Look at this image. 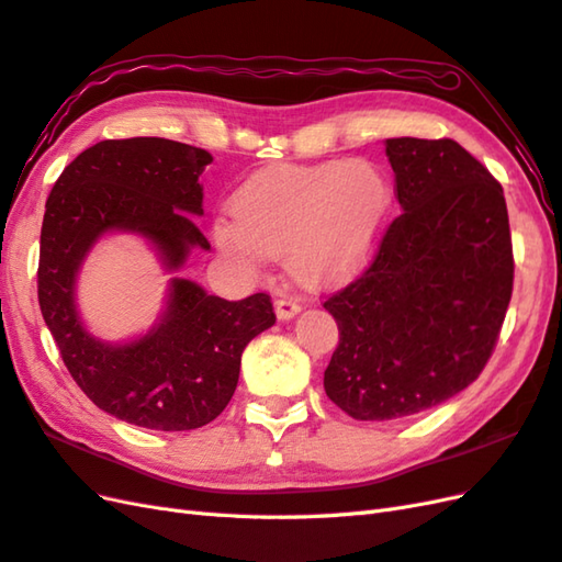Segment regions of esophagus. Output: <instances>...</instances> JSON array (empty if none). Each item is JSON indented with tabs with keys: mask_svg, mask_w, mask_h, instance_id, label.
<instances>
[{
	"mask_svg": "<svg viewBox=\"0 0 562 562\" xmlns=\"http://www.w3.org/2000/svg\"><path fill=\"white\" fill-rule=\"evenodd\" d=\"M299 311H301V301L294 296H282L276 301V313L280 321H292Z\"/></svg>",
	"mask_w": 562,
	"mask_h": 562,
	"instance_id": "esophagus-1",
	"label": "esophagus"
}]
</instances>
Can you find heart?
Instances as JSON below:
<instances>
[{
  "mask_svg": "<svg viewBox=\"0 0 562 562\" xmlns=\"http://www.w3.org/2000/svg\"><path fill=\"white\" fill-rule=\"evenodd\" d=\"M390 206V182L368 161L270 168L237 192L235 223L215 237L229 256L290 254L301 280L329 282L363 263Z\"/></svg>",
  "mask_w": 562,
  "mask_h": 562,
  "instance_id": "1",
  "label": "heart"
}]
</instances>
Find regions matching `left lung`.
Returning a JSON list of instances; mask_svg holds the SVG:
<instances>
[{
  "label": "left lung",
  "instance_id": "1",
  "mask_svg": "<svg viewBox=\"0 0 562 562\" xmlns=\"http://www.w3.org/2000/svg\"><path fill=\"white\" fill-rule=\"evenodd\" d=\"M401 215L361 276L325 299L339 344L325 394L356 420H396L463 392L492 358L513 294L501 182L458 142L386 139Z\"/></svg>",
  "mask_w": 562,
  "mask_h": 562
}]
</instances>
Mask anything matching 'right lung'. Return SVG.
Masks as SVG:
<instances>
[{
  "label": "right lung",
  "instance_id": "1",
  "mask_svg": "<svg viewBox=\"0 0 562 562\" xmlns=\"http://www.w3.org/2000/svg\"><path fill=\"white\" fill-rule=\"evenodd\" d=\"M206 149L164 137L104 139L70 161L47 199L40 233L37 301L64 366L94 406L137 427L184 431L218 418L235 394L241 351L276 325L268 294L241 301L172 280L149 335L111 347L85 333L74 284L85 254L109 229L151 239L168 268L211 249L192 215L204 213Z\"/></svg>",
  "mask_w": 562,
  "mask_h": 562
}]
</instances>
